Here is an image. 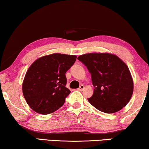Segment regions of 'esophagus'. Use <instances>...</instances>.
<instances>
[{
	"label": "esophagus",
	"mask_w": 149,
	"mask_h": 149,
	"mask_svg": "<svg viewBox=\"0 0 149 149\" xmlns=\"http://www.w3.org/2000/svg\"><path fill=\"white\" fill-rule=\"evenodd\" d=\"M84 88V85H81V86H79V88H78V90H79V91H81L82 90H83Z\"/></svg>",
	"instance_id": "esophagus-1"
}]
</instances>
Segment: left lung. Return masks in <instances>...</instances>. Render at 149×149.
Listing matches in <instances>:
<instances>
[{
	"label": "left lung",
	"instance_id": "obj_1",
	"mask_svg": "<svg viewBox=\"0 0 149 149\" xmlns=\"http://www.w3.org/2000/svg\"><path fill=\"white\" fill-rule=\"evenodd\" d=\"M89 71L94 87L88 99L101 112L114 113L128 103L133 93V81L126 63L116 55L94 53L77 57Z\"/></svg>",
	"mask_w": 149,
	"mask_h": 149
}]
</instances>
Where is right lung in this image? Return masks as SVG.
<instances>
[{"label":"right lung","instance_id":"1","mask_svg":"<svg viewBox=\"0 0 149 149\" xmlns=\"http://www.w3.org/2000/svg\"><path fill=\"white\" fill-rule=\"evenodd\" d=\"M77 57L60 53L37 59L26 73L23 93L31 108L39 114H51L61 108L70 90L65 87V73Z\"/></svg>","mask_w":149,"mask_h":149}]
</instances>
